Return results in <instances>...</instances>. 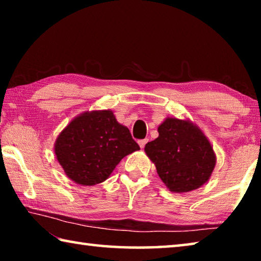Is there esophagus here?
Instances as JSON below:
<instances>
[{"label":"esophagus","instance_id":"1","mask_svg":"<svg viewBox=\"0 0 261 261\" xmlns=\"http://www.w3.org/2000/svg\"><path fill=\"white\" fill-rule=\"evenodd\" d=\"M147 141H148V139H141V140H139V141H138V144H139L140 148H144V147H145V145H146Z\"/></svg>","mask_w":261,"mask_h":261}]
</instances>
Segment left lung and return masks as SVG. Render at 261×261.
Listing matches in <instances>:
<instances>
[{"mask_svg":"<svg viewBox=\"0 0 261 261\" xmlns=\"http://www.w3.org/2000/svg\"><path fill=\"white\" fill-rule=\"evenodd\" d=\"M158 132V138L145 145V153L169 191L187 193L202 187L213 173L216 155L200 127L190 120L167 117Z\"/></svg>","mask_w":261,"mask_h":261,"instance_id":"left-lung-1","label":"left lung"}]
</instances>
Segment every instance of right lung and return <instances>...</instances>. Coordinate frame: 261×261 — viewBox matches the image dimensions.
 Returning <instances> with one entry per match:
<instances>
[{
	"instance_id": "obj_1",
	"label": "right lung",
	"mask_w": 261,
	"mask_h": 261,
	"mask_svg": "<svg viewBox=\"0 0 261 261\" xmlns=\"http://www.w3.org/2000/svg\"><path fill=\"white\" fill-rule=\"evenodd\" d=\"M138 149L129 129L117 122L110 109L79 114L54 144L65 175L86 187L105 182L123 158Z\"/></svg>"
}]
</instances>
